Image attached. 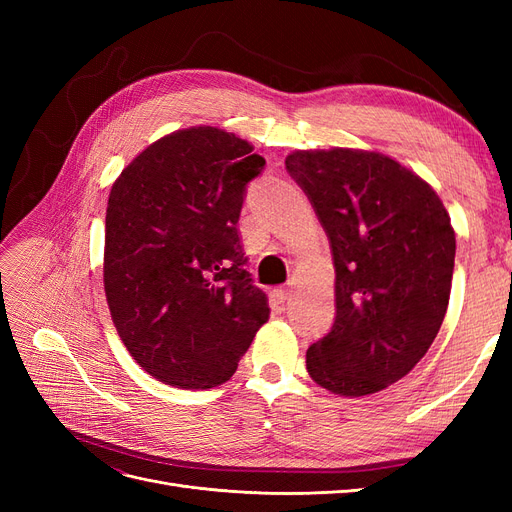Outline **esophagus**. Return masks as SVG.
Here are the masks:
<instances>
[{
    "label": "esophagus",
    "mask_w": 512,
    "mask_h": 512,
    "mask_svg": "<svg viewBox=\"0 0 512 512\" xmlns=\"http://www.w3.org/2000/svg\"><path fill=\"white\" fill-rule=\"evenodd\" d=\"M290 297H292V288H290V286H282V288H277V290H275V299L280 301V303L288 301Z\"/></svg>",
    "instance_id": "obj_1"
}]
</instances>
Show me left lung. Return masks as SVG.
<instances>
[{"instance_id": "8db88e82", "label": "left lung", "mask_w": 512, "mask_h": 512, "mask_svg": "<svg viewBox=\"0 0 512 512\" xmlns=\"http://www.w3.org/2000/svg\"><path fill=\"white\" fill-rule=\"evenodd\" d=\"M288 175L327 232L335 322L307 371L346 397L404 378L436 339L451 297L455 232L438 194L376 151H294Z\"/></svg>"}]
</instances>
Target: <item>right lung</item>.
Returning a JSON list of instances; mask_svg holds the SVG:
<instances>
[{
	"instance_id": "right-lung-1",
	"label": "right lung",
	"mask_w": 512,
	"mask_h": 512,
	"mask_svg": "<svg viewBox=\"0 0 512 512\" xmlns=\"http://www.w3.org/2000/svg\"><path fill=\"white\" fill-rule=\"evenodd\" d=\"M252 149L218 128L179 130L123 168L108 196V309L134 361L179 389L230 380L269 318L237 230L265 168Z\"/></svg>"
}]
</instances>
